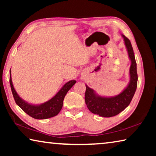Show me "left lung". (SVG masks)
<instances>
[{"mask_svg": "<svg viewBox=\"0 0 156 156\" xmlns=\"http://www.w3.org/2000/svg\"><path fill=\"white\" fill-rule=\"evenodd\" d=\"M125 43L127 49L129 57L131 61L129 69L130 82L126 88L118 96L106 98L98 96L93 89L86 85L85 103L89 110L94 114L99 115L102 117L109 118L115 116L129 106L135 94L137 84H138V74L135 56L131 46V42L125 36L122 35Z\"/></svg>", "mask_w": 156, "mask_h": 156, "instance_id": "1", "label": "left lung"}]
</instances>
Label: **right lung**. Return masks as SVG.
<instances>
[{"instance_id": "right-lung-1", "label": "right lung", "mask_w": 156, "mask_h": 156, "mask_svg": "<svg viewBox=\"0 0 156 156\" xmlns=\"http://www.w3.org/2000/svg\"><path fill=\"white\" fill-rule=\"evenodd\" d=\"M9 83L16 103L31 117L35 118V119L43 120L54 117V116L58 114L62 107L63 100H64L65 95L67 94L68 91L74 85L76 81L70 80L67 82V83L64 84L62 89L58 92L56 96L53 97L51 100L40 105H30L19 97L14 89V86H13L11 77V71H10Z\"/></svg>"}]
</instances>
